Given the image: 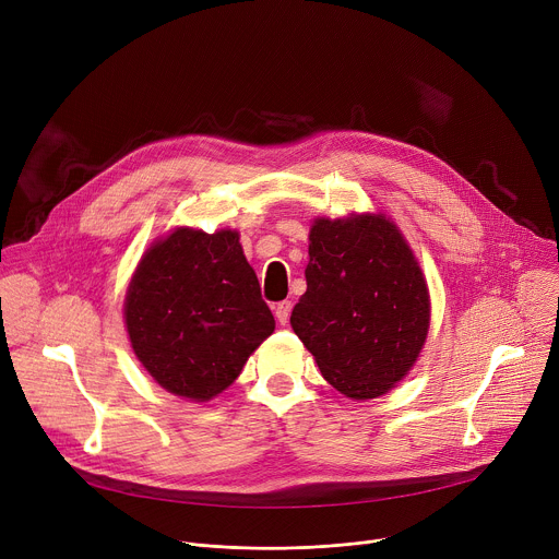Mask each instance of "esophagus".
I'll return each instance as SVG.
<instances>
[{
	"mask_svg": "<svg viewBox=\"0 0 559 559\" xmlns=\"http://www.w3.org/2000/svg\"><path fill=\"white\" fill-rule=\"evenodd\" d=\"M274 313H276V321L281 325H285L289 321V313H292V300H281L274 305Z\"/></svg>",
	"mask_w": 559,
	"mask_h": 559,
	"instance_id": "esophagus-1",
	"label": "esophagus"
}]
</instances>
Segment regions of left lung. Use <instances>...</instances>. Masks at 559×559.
Returning <instances> with one entry per match:
<instances>
[{"label": "left lung", "instance_id": "obj_1", "mask_svg": "<svg viewBox=\"0 0 559 559\" xmlns=\"http://www.w3.org/2000/svg\"><path fill=\"white\" fill-rule=\"evenodd\" d=\"M305 278L307 292L289 323L334 389L369 401L409 373L427 341L431 302L393 221L382 214L316 218Z\"/></svg>", "mask_w": 559, "mask_h": 559}]
</instances>
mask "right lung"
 <instances>
[{
	"instance_id": "1",
	"label": "right lung",
	"mask_w": 559,
	"mask_h": 559,
	"mask_svg": "<svg viewBox=\"0 0 559 559\" xmlns=\"http://www.w3.org/2000/svg\"><path fill=\"white\" fill-rule=\"evenodd\" d=\"M123 318L147 373L192 403L227 389L276 325L238 231L192 227H177L143 254Z\"/></svg>"
}]
</instances>
